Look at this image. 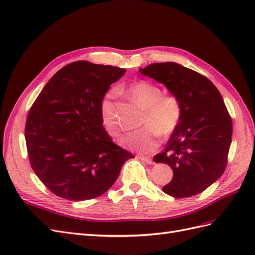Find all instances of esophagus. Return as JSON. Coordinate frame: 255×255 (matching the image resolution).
Segmentation results:
<instances>
[{
    "label": "esophagus",
    "mask_w": 255,
    "mask_h": 255,
    "mask_svg": "<svg viewBox=\"0 0 255 255\" xmlns=\"http://www.w3.org/2000/svg\"><path fill=\"white\" fill-rule=\"evenodd\" d=\"M139 158L142 160V161H144L145 164H149V165H153L154 164V161L152 160V158H150V157H145V156H139Z\"/></svg>",
    "instance_id": "obj_1"
}]
</instances>
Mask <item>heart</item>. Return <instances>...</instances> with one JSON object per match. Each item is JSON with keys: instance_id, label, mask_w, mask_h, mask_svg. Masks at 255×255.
Returning a JSON list of instances; mask_svg holds the SVG:
<instances>
[{"instance_id": "obj_1", "label": "heart", "mask_w": 255, "mask_h": 255, "mask_svg": "<svg viewBox=\"0 0 255 255\" xmlns=\"http://www.w3.org/2000/svg\"><path fill=\"white\" fill-rule=\"evenodd\" d=\"M128 94L145 110L143 128L133 130L123 136L120 143L127 149L140 153H151L159 145V135L170 136L179 127L182 119V105L174 95H164L156 84L139 81L130 84ZM115 92L111 91L101 103V120L106 132L118 136L120 127L114 110Z\"/></svg>"}]
</instances>
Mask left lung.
<instances>
[{"instance_id":"1","label":"left lung","mask_w":255,"mask_h":255,"mask_svg":"<svg viewBox=\"0 0 255 255\" xmlns=\"http://www.w3.org/2000/svg\"><path fill=\"white\" fill-rule=\"evenodd\" d=\"M139 71L164 84L182 105L179 127L165 151L153 158L173 171L172 181L163 190L174 198L196 196L217 181L227 167L233 127L226 104L210 80L176 63H155Z\"/></svg>"}]
</instances>
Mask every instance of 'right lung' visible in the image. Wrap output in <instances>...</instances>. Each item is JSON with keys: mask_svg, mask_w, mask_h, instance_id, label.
<instances>
[{"mask_svg": "<svg viewBox=\"0 0 255 255\" xmlns=\"http://www.w3.org/2000/svg\"><path fill=\"white\" fill-rule=\"evenodd\" d=\"M126 69L79 60L61 68L30 107L25 140L30 166L54 195L70 201L98 198L134 155L115 144L101 103Z\"/></svg>", "mask_w": 255, "mask_h": 255, "instance_id": "obj_1", "label": "right lung"}]
</instances>
